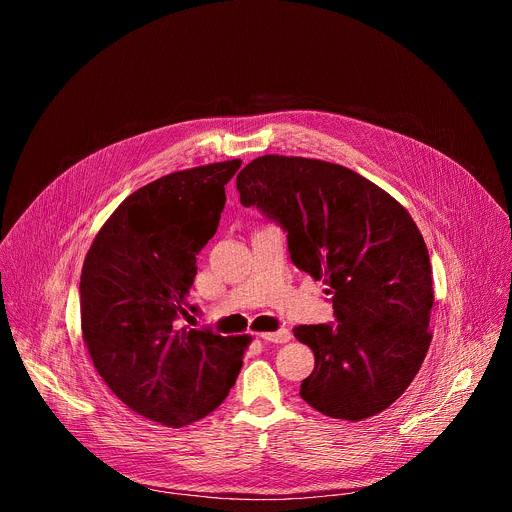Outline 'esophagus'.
<instances>
[{"instance_id":"1","label":"esophagus","mask_w":512,"mask_h":512,"mask_svg":"<svg viewBox=\"0 0 512 512\" xmlns=\"http://www.w3.org/2000/svg\"><path fill=\"white\" fill-rule=\"evenodd\" d=\"M259 338H263L265 342H275V344H283V342H289L291 338V332L287 328H281L277 332H261Z\"/></svg>"}]
</instances>
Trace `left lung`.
<instances>
[{
    "mask_svg": "<svg viewBox=\"0 0 512 512\" xmlns=\"http://www.w3.org/2000/svg\"><path fill=\"white\" fill-rule=\"evenodd\" d=\"M237 190L283 227L291 261L332 294L334 324L294 328L316 358L302 399L346 421L385 411L431 342V263L411 214L360 174L296 156L253 160Z\"/></svg>",
    "mask_w": 512,
    "mask_h": 512,
    "instance_id": "1",
    "label": "left lung"
}]
</instances>
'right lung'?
<instances>
[{
  "instance_id": "add662e5",
  "label": "right lung",
  "mask_w": 512,
  "mask_h": 512,
  "mask_svg": "<svg viewBox=\"0 0 512 512\" xmlns=\"http://www.w3.org/2000/svg\"><path fill=\"white\" fill-rule=\"evenodd\" d=\"M241 160L162 176L129 194L97 233L81 273V328L97 373L137 415L184 427L235 385L251 336L176 326L196 255L214 237Z\"/></svg>"
}]
</instances>
